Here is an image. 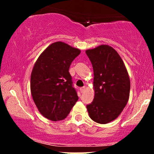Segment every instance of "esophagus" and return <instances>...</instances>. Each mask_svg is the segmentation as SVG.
Segmentation results:
<instances>
[{"label": "esophagus", "instance_id": "1", "mask_svg": "<svg viewBox=\"0 0 154 154\" xmlns=\"http://www.w3.org/2000/svg\"><path fill=\"white\" fill-rule=\"evenodd\" d=\"M85 87H82V88H81L80 89H79V91H80L81 93H83V92H84V91H85Z\"/></svg>", "mask_w": 154, "mask_h": 154}]
</instances>
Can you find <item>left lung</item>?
Instances as JSON below:
<instances>
[{"mask_svg":"<svg viewBox=\"0 0 154 154\" xmlns=\"http://www.w3.org/2000/svg\"><path fill=\"white\" fill-rule=\"evenodd\" d=\"M86 54L93 65L94 99L87 106L92 120L107 124L116 119L128 103L130 80L120 56L112 47L100 45Z\"/></svg>","mask_w":154,"mask_h":154,"instance_id":"obj_1","label":"left lung"}]
</instances>
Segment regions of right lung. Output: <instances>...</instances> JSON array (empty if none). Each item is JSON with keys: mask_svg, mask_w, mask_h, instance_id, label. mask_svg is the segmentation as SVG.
Segmentation results:
<instances>
[{"mask_svg": "<svg viewBox=\"0 0 154 154\" xmlns=\"http://www.w3.org/2000/svg\"><path fill=\"white\" fill-rule=\"evenodd\" d=\"M80 50L63 42L51 44L40 55L30 78L32 99L44 117L64 119L78 100L69 69Z\"/></svg>", "mask_w": 154, "mask_h": 154, "instance_id": "obj_1", "label": "right lung"}]
</instances>
